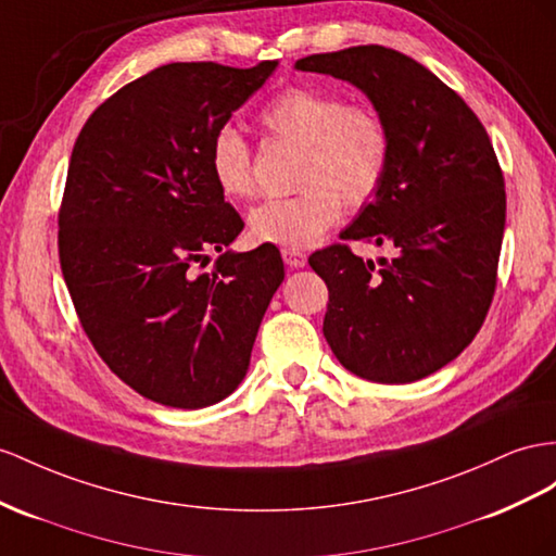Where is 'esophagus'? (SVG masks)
<instances>
[{
  "label": "esophagus",
  "instance_id": "1",
  "mask_svg": "<svg viewBox=\"0 0 556 556\" xmlns=\"http://www.w3.org/2000/svg\"><path fill=\"white\" fill-rule=\"evenodd\" d=\"M281 258L291 269L307 265V255L303 251H298V249H281Z\"/></svg>",
  "mask_w": 556,
  "mask_h": 556
}]
</instances>
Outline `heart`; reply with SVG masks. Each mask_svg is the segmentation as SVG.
Here are the masks:
<instances>
[{"label": "heart", "mask_w": 556, "mask_h": 556, "mask_svg": "<svg viewBox=\"0 0 556 556\" xmlns=\"http://www.w3.org/2000/svg\"><path fill=\"white\" fill-rule=\"evenodd\" d=\"M263 129L301 146L295 197L267 199L249 216L258 244L305 249L331 230L343 204L362 206L388 176L392 136L374 108L348 105L343 96L289 89L258 115ZM213 182L227 199L255 192L251 148L235 126H223L208 146Z\"/></svg>", "instance_id": "1"}]
</instances>
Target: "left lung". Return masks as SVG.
<instances>
[{
    "label": "left lung",
    "mask_w": 556,
    "mask_h": 556,
    "mask_svg": "<svg viewBox=\"0 0 556 556\" xmlns=\"http://www.w3.org/2000/svg\"><path fill=\"white\" fill-rule=\"evenodd\" d=\"M295 67L357 87L392 136L386 180L340 239L396 255L374 265L345 244L309 255L329 287L324 338L364 380H420L472 343L495 291L505 182L489 134L458 93L394 49L350 47Z\"/></svg>",
    "instance_id": "left-lung-1"
}]
</instances>
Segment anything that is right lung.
<instances>
[{"label":"right lung","mask_w":556,"mask_h":556,"mask_svg":"<svg viewBox=\"0 0 556 556\" xmlns=\"http://www.w3.org/2000/svg\"><path fill=\"white\" fill-rule=\"evenodd\" d=\"M277 65L154 67L93 112L70 156L67 291L110 371L156 404L194 410L230 396L283 281L277 247L227 249L244 223L208 168L213 136ZM211 250L222 258L197 274Z\"/></svg>","instance_id":"1"}]
</instances>
